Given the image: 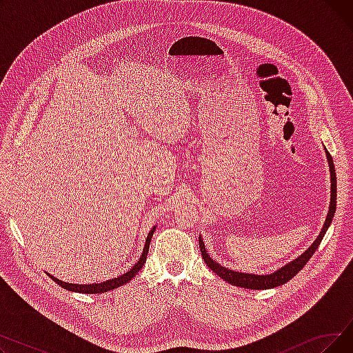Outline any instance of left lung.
Wrapping results in <instances>:
<instances>
[{"mask_svg":"<svg viewBox=\"0 0 353 353\" xmlns=\"http://www.w3.org/2000/svg\"><path fill=\"white\" fill-rule=\"evenodd\" d=\"M326 150V148H325ZM326 157H327V163H329V170H330V205H329V212L325 220V225L322 228V232L319 233V236L316 237V240L309 246L307 250H305L299 257L293 259L292 262H289L288 265H285L283 268L277 269L276 272L270 273V274H250V273H242V272H234L230 270L228 268H223L220 263H217L216 261L209 256V253L206 252L205 248V242H203L201 237H199V246H200V252L203 256V261L208 265V268H210L216 274H219L221 279L226 281L228 283H232L234 286L239 288H245V289H272V288H277L281 285H285L286 282H289L292 277H294L298 274L305 265L309 262V259L313 256V253L316 252L318 246L321 245L322 239L327 230V228L332 223V219L335 216V210H336V173H335V165H333V160L332 156L329 154V152L326 150Z\"/></svg>","mask_w":353,"mask_h":353,"instance_id":"8db88e82","label":"left lung"}]
</instances>
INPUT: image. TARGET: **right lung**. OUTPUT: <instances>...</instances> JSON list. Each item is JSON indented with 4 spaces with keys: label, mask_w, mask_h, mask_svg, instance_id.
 <instances>
[{
    "label": "right lung",
    "mask_w": 353,
    "mask_h": 353,
    "mask_svg": "<svg viewBox=\"0 0 353 353\" xmlns=\"http://www.w3.org/2000/svg\"><path fill=\"white\" fill-rule=\"evenodd\" d=\"M156 228H153L150 232H148V236L145 239V245L143 248V253L140 256V259L137 261V263L130 269L127 273L121 274V276H117L114 277V279H110V281H105V282H101V283H92V285H74V283H65L60 279H57V277H52V281L55 283H59L61 288L67 289V290H71V292H79V293H104V292H108V290H113V289H117L119 286H123L124 283H128L130 281L133 279V277L139 273V270L143 268V265L145 263V259H147V253H148V248H150V242H152V237H153V233H154Z\"/></svg>",
    "instance_id": "obj_1"
}]
</instances>
